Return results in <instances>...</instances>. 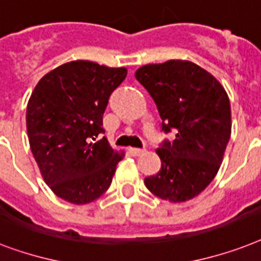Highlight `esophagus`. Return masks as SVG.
Here are the masks:
<instances>
[{"label":"esophagus","mask_w":261,"mask_h":261,"mask_svg":"<svg viewBox=\"0 0 261 261\" xmlns=\"http://www.w3.org/2000/svg\"><path fill=\"white\" fill-rule=\"evenodd\" d=\"M128 152L132 156H140L144 152V149H140V148H128Z\"/></svg>","instance_id":"1"}]
</instances>
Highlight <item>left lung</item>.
<instances>
[{
	"label": "left lung",
	"instance_id": "obj_1",
	"mask_svg": "<svg viewBox=\"0 0 261 261\" xmlns=\"http://www.w3.org/2000/svg\"><path fill=\"white\" fill-rule=\"evenodd\" d=\"M155 101L164 133L156 149L162 168L144 179L156 197L185 202L209 186L230 139V102L213 75L187 60L147 64L135 74Z\"/></svg>",
	"mask_w": 261,
	"mask_h": 261
}]
</instances>
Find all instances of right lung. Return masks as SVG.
<instances>
[{"label":"right lung","mask_w":261,"mask_h":261,"mask_svg":"<svg viewBox=\"0 0 261 261\" xmlns=\"http://www.w3.org/2000/svg\"><path fill=\"white\" fill-rule=\"evenodd\" d=\"M126 72L89 60L70 62L44 75L29 98L31 151L45 183L64 201L85 205L109 189L124 152L101 137L102 116Z\"/></svg>","instance_id":"right-lung-1"}]
</instances>
